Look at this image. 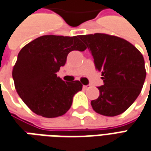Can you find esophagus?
Wrapping results in <instances>:
<instances>
[{
	"instance_id": "esophagus-1",
	"label": "esophagus",
	"mask_w": 151,
	"mask_h": 151,
	"mask_svg": "<svg viewBox=\"0 0 151 151\" xmlns=\"http://www.w3.org/2000/svg\"><path fill=\"white\" fill-rule=\"evenodd\" d=\"M90 86H83V89H84V90H87V89L90 88Z\"/></svg>"
}]
</instances>
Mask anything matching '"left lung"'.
Returning <instances> with one entry per match:
<instances>
[{
    "label": "left lung",
    "mask_w": 151,
    "mask_h": 151,
    "mask_svg": "<svg viewBox=\"0 0 151 151\" xmlns=\"http://www.w3.org/2000/svg\"><path fill=\"white\" fill-rule=\"evenodd\" d=\"M79 38L91 52L103 79V86L98 87L99 97L91 101L93 109L108 117L121 114L142 89L147 75L143 56L129 41L116 36L94 33Z\"/></svg>",
    "instance_id": "8db88e82"
}]
</instances>
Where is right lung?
I'll use <instances>...</instances> for the list:
<instances>
[{
    "label": "right lung",
    "instance_id": "right-lung-1",
    "mask_svg": "<svg viewBox=\"0 0 151 151\" xmlns=\"http://www.w3.org/2000/svg\"><path fill=\"white\" fill-rule=\"evenodd\" d=\"M78 36L45 35L25 45L13 69L17 92L33 113L57 118L70 110L73 97L82 89L79 81H65L57 75L73 50H86Z\"/></svg>",
    "mask_w": 151,
    "mask_h": 151
}]
</instances>
